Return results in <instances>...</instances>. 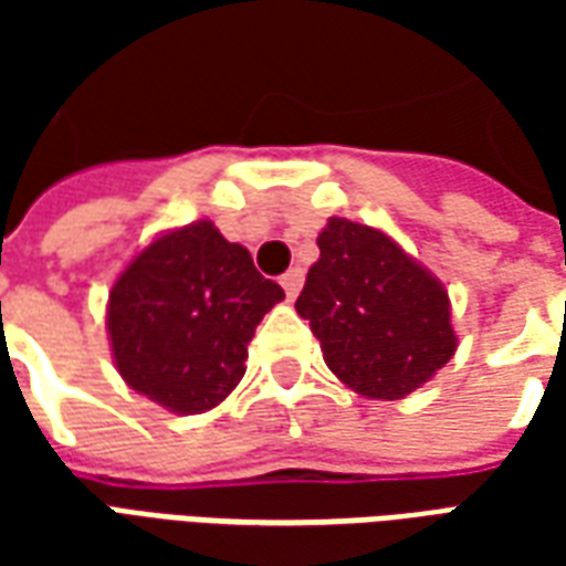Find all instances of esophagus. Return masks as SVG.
Listing matches in <instances>:
<instances>
[{
	"instance_id": "esophagus-1",
	"label": "esophagus",
	"mask_w": 566,
	"mask_h": 566,
	"mask_svg": "<svg viewBox=\"0 0 566 566\" xmlns=\"http://www.w3.org/2000/svg\"><path fill=\"white\" fill-rule=\"evenodd\" d=\"M282 287L284 294H287V300H294V296L300 294V287H303V270H300V266H291V270L284 272Z\"/></svg>"
}]
</instances>
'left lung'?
<instances>
[{"instance_id":"8db88e82","label":"left lung","mask_w":566,"mask_h":566,"mask_svg":"<svg viewBox=\"0 0 566 566\" xmlns=\"http://www.w3.org/2000/svg\"><path fill=\"white\" fill-rule=\"evenodd\" d=\"M296 296L324 364L364 397L400 400L454 355L446 287L394 239L331 218Z\"/></svg>"}]
</instances>
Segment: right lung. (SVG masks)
<instances>
[{"label":"right lung","instance_id":"add662e5","mask_svg":"<svg viewBox=\"0 0 566 566\" xmlns=\"http://www.w3.org/2000/svg\"><path fill=\"white\" fill-rule=\"evenodd\" d=\"M284 291L214 223L150 242L108 296V336L133 391L178 416L218 406L245 376L248 343Z\"/></svg>","mask_w":566,"mask_h":566}]
</instances>
